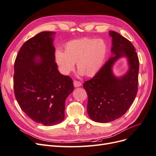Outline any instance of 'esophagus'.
Instances as JSON below:
<instances>
[{"instance_id":"obj_1","label":"esophagus","mask_w":156,"mask_h":156,"mask_svg":"<svg viewBox=\"0 0 156 156\" xmlns=\"http://www.w3.org/2000/svg\"><path fill=\"white\" fill-rule=\"evenodd\" d=\"M81 82H79V81H73V85H74V87H75V88H77V87H81Z\"/></svg>"}]
</instances>
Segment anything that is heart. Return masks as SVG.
Returning a JSON list of instances; mask_svg holds the SVG:
<instances>
[{"label":"heart","instance_id":"heart-1","mask_svg":"<svg viewBox=\"0 0 156 156\" xmlns=\"http://www.w3.org/2000/svg\"><path fill=\"white\" fill-rule=\"evenodd\" d=\"M107 51V45L103 40L83 37L68 42L64 46V53L56 52L55 59L64 75L73 71L77 62L80 73L93 77L103 67Z\"/></svg>","mask_w":156,"mask_h":156}]
</instances>
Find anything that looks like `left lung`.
Masks as SVG:
<instances>
[{
  "instance_id": "8db88e82",
  "label": "left lung",
  "mask_w": 156,
  "mask_h": 156,
  "mask_svg": "<svg viewBox=\"0 0 156 156\" xmlns=\"http://www.w3.org/2000/svg\"><path fill=\"white\" fill-rule=\"evenodd\" d=\"M109 35L112 56L95 76L83 83L88 95V114L92 120L100 123H107L124 115L138 90L139 62L135 48L118 32L109 31ZM122 57L127 58L129 69L123 76L117 78L112 67Z\"/></svg>"
}]
</instances>
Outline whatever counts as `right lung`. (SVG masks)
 Instances as JSON below:
<instances>
[{
    "mask_svg": "<svg viewBox=\"0 0 156 156\" xmlns=\"http://www.w3.org/2000/svg\"><path fill=\"white\" fill-rule=\"evenodd\" d=\"M55 32H41L27 40L14 63L13 88L21 110L37 123L51 126L64 119L65 101L73 91L72 79L55 62Z\"/></svg>",
    "mask_w": 156,
    "mask_h": 156,
    "instance_id": "add662e5",
    "label": "right lung"
}]
</instances>
